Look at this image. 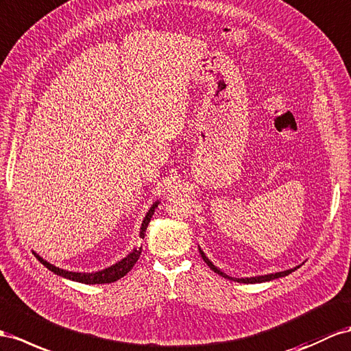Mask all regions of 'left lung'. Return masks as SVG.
Wrapping results in <instances>:
<instances>
[{"label": "left lung", "mask_w": 351, "mask_h": 351, "mask_svg": "<svg viewBox=\"0 0 351 351\" xmlns=\"http://www.w3.org/2000/svg\"><path fill=\"white\" fill-rule=\"evenodd\" d=\"M199 250H200V255H202V258H203V261L210 267L212 271H215L217 274H219V276H222V277H226V278H230V280L240 282V283H263V282H269V280H274V278L285 277V276H287V274H291L292 271H295L296 268H300V265H298V267H295V268L286 269V271H278V273H273V274L256 276V277H245V278H234V277H230V276H227L226 273H222L218 267H215V265H213V263H212V261H209V258L204 255V252H203V250H202L200 247H199Z\"/></svg>", "instance_id": "left-lung-1"}]
</instances>
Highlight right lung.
<instances>
[{"label": "right lung", "mask_w": 351, "mask_h": 351, "mask_svg": "<svg viewBox=\"0 0 351 351\" xmlns=\"http://www.w3.org/2000/svg\"><path fill=\"white\" fill-rule=\"evenodd\" d=\"M160 202H156L154 204L151 206L149 210L147 212L145 218H143L142 221V226H141V231H139V236L143 239L145 237V231H147V227L148 223L152 218V215H154L157 206H158ZM141 252H142V246L139 249H133L132 252L123 258L121 261L115 263L114 265L108 267L105 269H101V271H96V273H75V271H66V269H62L59 267H55L53 264L47 263L46 259H43L40 255H37L34 252V255L37 256L38 261L47 267L50 271H53L55 274L60 276V277H65V278H69V280H74V282H78V283H86V285H102V283H112V282H117L119 278L124 277L125 274H128L130 269L133 268V265L136 264V261L141 256Z\"/></svg>", "instance_id": "1"}]
</instances>
